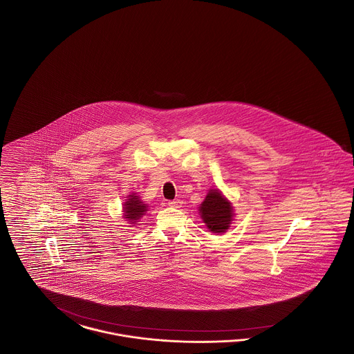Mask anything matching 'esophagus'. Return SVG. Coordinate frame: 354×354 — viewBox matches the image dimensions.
<instances>
[{
	"instance_id": "esophagus-1",
	"label": "esophagus",
	"mask_w": 354,
	"mask_h": 354,
	"mask_svg": "<svg viewBox=\"0 0 354 354\" xmlns=\"http://www.w3.org/2000/svg\"><path fill=\"white\" fill-rule=\"evenodd\" d=\"M169 206H173V207H180L183 205V201L180 200H173V201H169Z\"/></svg>"
}]
</instances>
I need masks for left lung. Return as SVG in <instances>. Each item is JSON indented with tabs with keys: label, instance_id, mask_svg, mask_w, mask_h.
Wrapping results in <instances>:
<instances>
[{
	"label": "left lung",
	"instance_id": "obj_1",
	"mask_svg": "<svg viewBox=\"0 0 354 354\" xmlns=\"http://www.w3.org/2000/svg\"><path fill=\"white\" fill-rule=\"evenodd\" d=\"M201 217L213 233H223L232 221L233 210L218 190H210L200 207Z\"/></svg>",
	"mask_w": 354,
	"mask_h": 354
}]
</instances>
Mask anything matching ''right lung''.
<instances>
[{
	"label": "right lung",
	"instance_id": "obj_1",
	"mask_svg": "<svg viewBox=\"0 0 354 354\" xmlns=\"http://www.w3.org/2000/svg\"><path fill=\"white\" fill-rule=\"evenodd\" d=\"M124 212H125V216H127L128 220L136 221V220H138L147 212V206L138 200L137 196L131 194L129 201L125 203Z\"/></svg>",
	"mask_w": 354,
	"mask_h": 354
}]
</instances>
